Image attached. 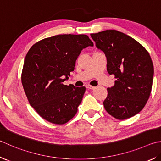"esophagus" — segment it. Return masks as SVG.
Wrapping results in <instances>:
<instances>
[{
    "mask_svg": "<svg viewBox=\"0 0 161 161\" xmlns=\"http://www.w3.org/2000/svg\"><path fill=\"white\" fill-rule=\"evenodd\" d=\"M86 87L88 89H95V87L94 86H91V85H87V86H86Z\"/></svg>",
    "mask_w": 161,
    "mask_h": 161,
    "instance_id": "esophagus-1",
    "label": "esophagus"
}]
</instances>
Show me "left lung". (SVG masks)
I'll use <instances>...</instances> for the list:
<instances>
[{
  "label": "left lung",
  "instance_id": "obj_1",
  "mask_svg": "<svg viewBox=\"0 0 161 161\" xmlns=\"http://www.w3.org/2000/svg\"><path fill=\"white\" fill-rule=\"evenodd\" d=\"M91 36L107 58V70L115 76L103 101L110 115L125 119L144 108L150 96L153 65L148 52L133 38L117 30H106Z\"/></svg>",
  "mask_w": 161,
  "mask_h": 161
}]
</instances>
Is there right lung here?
Returning a JSON list of instances; mask_svg holds the SVG:
<instances>
[{
  "label": "right lung",
  "mask_w": 161,
  "mask_h": 161,
  "mask_svg": "<svg viewBox=\"0 0 161 161\" xmlns=\"http://www.w3.org/2000/svg\"><path fill=\"white\" fill-rule=\"evenodd\" d=\"M93 43L85 34H60L35 43L25 58L22 84L29 103L46 120L65 124L77 112L86 88L63 84L83 48Z\"/></svg>",
  "instance_id": "1"
}]
</instances>
